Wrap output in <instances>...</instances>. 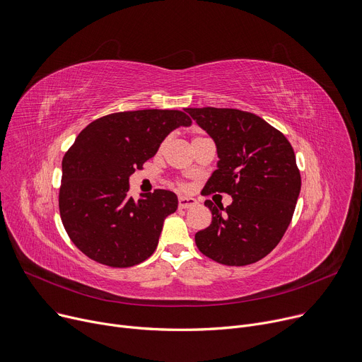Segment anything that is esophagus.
<instances>
[{
  "label": "esophagus",
  "mask_w": 362,
  "mask_h": 362,
  "mask_svg": "<svg viewBox=\"0 0 362 362\" xmlns=\"http://www.w3.org/2000/svg\"><path fill=\"white\" fill-rule=\"evenodd\" d=\"M197 206V199L189 197H180L179 198V209H191Z\"/></svg>",
  "instance_id": "34e87169"
}]
</instances>
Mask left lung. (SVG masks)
Segmentation results:
<instances>
[{"label":"left lung","instance_id":"8db88e82","mask_svg":"<svg viewBox=\"0 0 362 362\" xmlns=\"http://www.w3.org/2000/svg\"><path fill=\"white\" fill-rule=\"evenodd\" d=\"M186 112L214 140L217 168L202 194L226 192L223 209L207 199L211 225L195 233L202 255L228 266L263 259L278 245L300 194V171L286 136L263 118L240 109L187 107Z\"/></svg>","mask_w":362,"mask_h":362}]
</instances>
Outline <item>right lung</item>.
I'll list each match as a JSON object with an SVG mask.
<instances>
[{"instance_id": "add662e5", "label": "right lung", "mask_w": 362, "mask_h": 362, "mask_svg": "<svg viewBox=\"0 0 362 362\" xmlns=\"http://www.w3.org/2000/svg\"><path fill=\"white\" fill-rule=\"evenodd\" d=\"M191 124L182 111L144 109L102 117L78 134L62 161L59 210L71 241L87 257L130 268L152 256L179 201L165 189L134 201L129 179L173 130Z\"/></svg>"}]
</instances>
